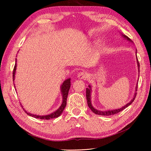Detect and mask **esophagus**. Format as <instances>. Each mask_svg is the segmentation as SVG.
<instances>
[{
    "mask_svg": "<svg viewBox=\"0 0 151 151\" xmlns=\"http://www.w3.org/2000/svg\"><path fill=\"white\" fill-rule=\"evenodd\" d=\"M77 76L81 79H86L88 77V74L86 72H81L77 74Z\"/></svg>",
    "mask_w": 151,
    "mask_h": 151,
    "instance_id": "1",
    "label": "esophagus"
}]
</instances>
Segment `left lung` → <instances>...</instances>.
<instances>
[{
    "instance_id": "8db88e82",
    "label": "left lung",
    "mask_w": 151,
    "mask_h": 151,
    "mask_svg": "<svg viewBox=\"0 0 151 151\" xmlns=\"http://www.w3.org/2000/svg\"><path fill=\"white\" fill-rule=\"evenodd\" d=\"M123 36L125 38H127L129 41H130V42H132V40L128 37V36H125V35H123ZM137 53V52H136ZM137 64H138V67H139H139H140V65H139V62L138 61V59H137ZM89 88H86V98H87V102H88V106L89 107V108L92 110V111L93 113H94L95 114H96V115H103V116H109V115H115V114H116L120 112L121 111L123 110V109H125L127 107H128L129 106V105H130L132 103H133V101H134V99L135 98V96L137 95V93H135V94H134V96L133 98V99H132L130 102H129V103H127L125 106H124L123 107H122V108H120V109H115V110H110V111H99V110H97V109H96L95 108H93V106H92V104H91V86H89ZM137 86H136V91H137Z\"/></svg>"
}]
</instances>
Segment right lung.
I'll return each instance as SVG.
<instances>
[{"instance_id": "add662e5", "label": "right lung", "mask_w": 151, "mask_h": 151, "mask_svg": "<svg viewBox=\"0 0 151 151\" xmlns=\"http://www.w3.org/2000/svg\"><path fill=\"white\" fill-rule=\"evenodd\" d=\"M16 63L13 69V73H12V77H13V81H14V76H15V72L16 70ZM15 87V86H14ZM70 88V79H68L65 80L64 82H63V84L61 86V91H62V97H63V101L62 104H61L60 107L59 108L57 111L55 112L52 113L50 114V115H45V116H39V115H33V114H31L29 113H28L27 111H24L27 115H28L31 116L35 117L36 118H40V119L42 120H50L52 119V118H57L59 116H60L62 113L63 112V109H64L65 107L66 106L67 104V96L68 94V91H69Z\"/></svg>"}]
</instances>
